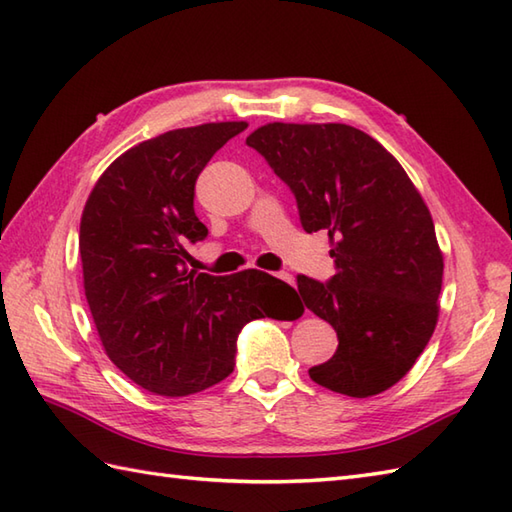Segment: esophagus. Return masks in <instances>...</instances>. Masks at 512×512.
Segmentation results:
<instances>
[{
    "mask_svg": "<svg viewBox=\"0 0 512 512\" xmlns=\"http://www.w3.org/2000/svg\"><path fill=\"white\" fill-rule=\"evenodd\" d=\"M275 277H279V279H284L286 284H295V279H292V275H288V273H275Z\"/></svg>",
    "mask_w": 512,
    "mask_h": 512,
    "instance_id": "esophagus-1",
    "label": "esophagus"
}]
</instances>
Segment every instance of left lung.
Wrapping results in <instances>:
<instances>
[{
    "mask_svg": "<svg viewBox=\"0 0 512 512\" xmlns=\"http://www.w3.org/2000/svg\"><path fill=\"white\" fill-rule=\"evenodd\" d=\"M295 193L306 233L325 231L336 275L297 277L308 310L339 336L314 383L376 396L416 363L438 323L442 253L422 195L389 151L341 123H268L246 138Z\"/></svg>",
    "mask_w": 512,
    "mask_h": 512,
    "instance_id": "left-lung-1",
    "label": "left lung"
}]
</instances>
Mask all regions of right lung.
I'll use <instances>...</instances> for the list:
<instances>
[{
    "label": "right lung",
    "mask_w": 512,
    "mask_h": 512,
    "mask_svg": "<svg viewBox=\"0 0 512 512\" xmlns=\"http://www.w3.org/2000/svg\"><path fill=\"white\" fill-rule=\"evenodd\" d=\"M244 121L173 129L118 156L81 215L85 299L110 361L160 396H189L235 367L253 319H286L284 281L262 270H189L184 242L209 235L193 209L195 180Z\"/></svg>",
    "instance_id": "right-lung-1"
}]
</instances>
